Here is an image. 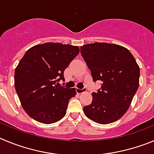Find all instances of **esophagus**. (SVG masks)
<instances>
[{
  "label": "esophagus",
  "instance_id": "esophagus-1",
  "mask_svg": "<svg viewBox=\"0 0 154 154\" xmlns=\"http://www.w3.org/2000/svg\"><path fill=\"white\" fill-rule=\"evenodd\" d=\"M86 91H87V89H86L85 87H84V88H82V89H80V88H76V91H77V94H82V93L85 92Z\"/></svg>",
  "mask_w": 154,
  "mask_h": 154
}]
</instances>
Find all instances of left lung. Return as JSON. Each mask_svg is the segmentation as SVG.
Instances as JSON below:
<instances>
[{"instance_id": "left-lung-1", "label": "left lung", "mask_w": 154, "mask_h": 154, "mask_svg": "<svg viewBox=\"0 0 154 154\" xmlns=\"http://www.w3.org/2000/svg\"><path fill=\"white\" fill-rule=\"evenodd\" d=\"M94 82L101 88L93 92L92 103L84 106L86 117L107 124L121 118L139 87L140 67L128 49L117 44L94 43L80 48Z\"/></svg>"}]
</instances>
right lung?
Here are the masks:
<instances>
[{"label":"right lung","mask_w":154,"mask_h":154,"mask_svg":"<svg viewBox=\"0 0 154 154\" xmlns=\"http://www.w3.org/2000/svg\"><path fill=\"white\" fill-rule=\"evenodd\" d=\"M79 48L46 43L27 50L15 69L14 85L22 106L34 120L53 124L66 114L75 88L60 85L63 72L78 55Z\"/></svg>","instance_id":"obj_1"}]
</instances>
